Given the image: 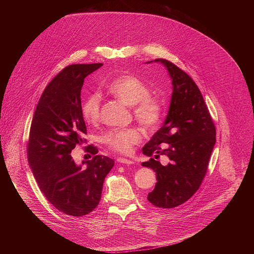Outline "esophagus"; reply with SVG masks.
<instances>
[{
  "label": "esophagus",
  "instance_id": "obj_1",
  "mask_svg": "<svg viewBox=\"0 0 254 254\" xmlns=\"http://www.w3.org/2000/svg\"><path fill=\"white\" fill-rule=\"evenodd\" d=\"M117 161H118V163L124 164V165H132L133 164V162H131L129 160H127V159H124V158H119Z\"/></svg>",
  "mask_w": 254,
  "mask_h": 254
}]
</instances>
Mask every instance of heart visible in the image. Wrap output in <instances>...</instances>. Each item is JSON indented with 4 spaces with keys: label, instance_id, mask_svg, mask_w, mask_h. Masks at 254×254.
Listing matches in <instances>:
<instances>
[{
    "label": "heart",
    "instance_id": "heart-1",
    "mask_svg": "<svg viewBox=\"0 0 254 254\" xmlns=\"http://www.w3.org/2000/svg\"><path fill=\"white\" fill-rule=\"evenodd\" d=\"M107 90L126 104L132 106L134 119L147 131L154 132L160 127L164 117L163 104L158 98L150 95V87L139 78L130 74L119 76L107 85ZM100 100L98 93H92L85 98L81 107L85 122L95 124L99 120ZM141 138L140 128L129 127L108 131L101 139L113 152L127 155Z\"/></svg>",
    "mask_w": 254,
    "mask_h": 254
}]
</instances>
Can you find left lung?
<instances>
[{
  "label": "left lung",
  "mask_w": 254,
  "mask_h": 254,
  "mask_svg": "<svg viewBox=\"0 0 254 254\" xmlns=\"http://www.w3.org/2000/svg\"><path fill=\"white\" fill-rule=\"evenodd\" d=\"M155 61L168 69L173 93L163 127L142 148V153L156 159L167 156L170 163L163 166L151 158L141 165L153 169L157 175L158 182L148 195L149 202L158 208L170 209L188 201L200 188L216 141V128L191 76L169 60Z\"/></svg>",
  "instance_id": "left-lung-1"
}]
</instances>
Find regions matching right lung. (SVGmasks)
<instances>
[{
  "label": "right lung",
  "mask_w": 254,
  "mask_h": 254,
  "mask_svg": "<svg viewBox=\"0 0 254 254\" xmlns=\"http://www.w3.org/2000/svg\"><path fill=\"white\" fill-rule=\"evenodd\" d=\"M102 63L72 64L49 82L36 107L27 143V158L41 192L60 212L80 217L93 211L103 181L115 165L98 155L93 144L84 148L91 160L77 166L71 151L86 142L80 92L84 78Z\"/></svg>",
  "instance_id": "obj_1"
}]
</instances>
